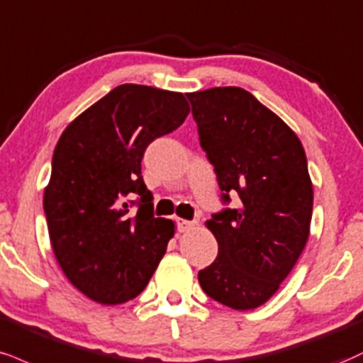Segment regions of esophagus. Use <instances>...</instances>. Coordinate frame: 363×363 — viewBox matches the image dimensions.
<instances>
[{"mask_svg":"<svg viewBox=\"0 0 363 363\" xmlns=\"http://www.w3.org/2000/svg\"><path fill=\"white\" fill-rule=\"evenodd\" d=\"M196 221H189V220H179L177 221V228L181 233H186V231H191L193 228H196Z\"/></svg>","mask_w":363,"mask_h":363,"instance_id":"esophagus-1","label":"esophagus"}]
</instances>
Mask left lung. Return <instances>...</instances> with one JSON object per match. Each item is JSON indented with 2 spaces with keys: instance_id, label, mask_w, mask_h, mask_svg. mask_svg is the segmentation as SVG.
<instances>
[{
  "instance_id": "1",
  "label": "left lung",
  "mask_w": 363,
  "mask_h": 363,
  "mask_svg": "<svg viewBox=\"0 0 363 363\" xmlns=\"http://www.w3.org/2000/svg\"><path fill=\"white\" fill-rule=\"evenodd\" d=\"M186 96L223 199L237 193L242 201L206 221L218 257L199 270V284L225 306L255 309L276 294L308 243L313 182L306 154L298 135L242 87Z\"/></svg>"
}]
</instances>
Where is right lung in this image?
I'll return each mask as SVG.
<instances>
[{
    "instance_id": "add662e5",
    "label": "right lung",
    "mask_w": 363,
    "mask_h": 363,
    "mask_svg": "<svg viewBox=\"0 0 363 363\" xmlns=\"http://www.w3.org/2000/svg\"><path fill=\"white\" fill-rule=\"evenodd\" d=\"M182 93L121 84L72 120L52 159L43 209L57 264L99 304H121L145 289L176 233L154 218L142 157L152 140L184 123ZM140 196L139 211L128 199Z\"/></svg>"
}]
</instances>
